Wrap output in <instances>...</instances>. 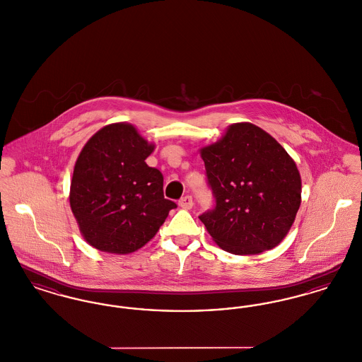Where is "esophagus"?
<instances>
[{
    "label": "esophagus",
    "instance_id": "1",
    "mask_svg": "<svg viewBox=\"0 0 362 362\" xmlns=\"http://www.w3.org/2000/svg\"><path fill=\"white\" fill-rule=\"evenodd\" d=\"M179 205H180V207H183V209H191L192 205H194V199H192L191 195H185V197H182L179 199Z\"/></svg>",
    "mask_w": 362,
    "mask_h": 362
}]
</instances>
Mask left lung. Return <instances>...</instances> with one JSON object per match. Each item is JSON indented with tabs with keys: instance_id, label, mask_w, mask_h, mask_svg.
<instances>
[{
	"instance_id": "1",
	"label": "left lung",
	"mask_w": 362,
	"mask_h": 362,
	"mask_svg": "<svg viewBox=\"0 0 362 362\" xmlns=\"http://www.w3.org/2000/svg\"><path fill=\"white\" fill-rule=\"evenodd\" d=\"M201 156L216 204L199 220L213 240L236 255L278 245L301 204V177L288 152L258 126L235 123Z\"/></svg>"
}]
</instances>
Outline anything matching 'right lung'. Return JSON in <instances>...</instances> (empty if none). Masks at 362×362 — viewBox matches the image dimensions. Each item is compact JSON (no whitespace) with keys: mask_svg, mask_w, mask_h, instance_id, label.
I'll return each mask as SVG.
<instances>
[{"mask_svg":"<svg viewBox=\"0 0 362 362\" xmlns=\"http://www.w3.org/2000/svg\"><path fill=\"white\" fill-rule=\"evenodd\" d=\"M153 148L127 123L105 126L83 148L71 177L70 207L92 247L133 252L176 207L164 198L163 173L145 163Z\"/></svg>","mask_w":362,"mask_h":362,"instance_id":"1","label":"right lung"}]
</instances>
